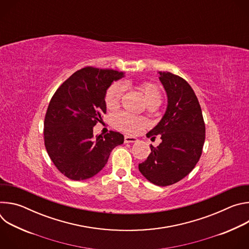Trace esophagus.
<instances>
[{
    "mask_svg": "<svg viewBox=\"0 0 249 249\" xmlns=\"http://www.w3.org/2000/svg\"><path fill=\"white\" fill-rule=\"evenodd\" d=\"M124 142H125L126 144H129V143H137L138 139H137L136 137H132V136H125Z\"/></svg>",
    "mask_w": 249,
    "mask_h": 249,
    "instance_id": "obj_1",
    "label": "esophagus"
}]
</instances>
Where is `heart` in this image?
Returning a JSON list of instances; mask_svg holds the SVG:
<instances>
[{
	"instance_id": "heart-1",
	"label": "heart",
	"mask_w": 249,
	"mask_h": 249,
	"mask_svg": "<svg viewBox=\"0 0 249 249\" xmlns=\"http://www.w3.org/2000/svg\"><path fill=\"white\" fill-rule=\"evenodd\" d=\"M141 89L143 91V94L148 104H160L161 92L158 86L152 83H144L141 86ZM123 90L124 88L120 84H113L107 89L105 94V103L108 108H115L119 104ZM115 123L120 130L127 133L135 134L145 126L146 122L141 117L134 116L126 112H121L116 116Z\"/></svg>"
}]
</instances>
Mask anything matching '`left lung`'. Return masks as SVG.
Instances as JSON below:
<instances>
[{
	"label": "left lung",
	"instance_id": "left-lung-1",
	"mask_svg": "<svg viewBox=\"0 0 249 249\" xmlns=\"http://www.w3.org/2000/svg\"><path fill=\"white\" fill-rule=\"evenodd\" d=\"M167 95L166 110L147 137L160 135L161 143L151 146L147 160L139 170L158 186L178 182L198 162L205 142V123L198 98L190 85L169 72H159Z\"/></svg>",
	"mask_w": 249,
	"mask_h": 249
}]
</instances>
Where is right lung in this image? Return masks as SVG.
Segmentation results:
<instances>
[{
    "instance_id": "right-lung-1",
    "label": "right lung",
    "mask_w": 249,
    "mask_h": 249,
    "mask_svg": "<svg viewBox=\"0 0 249 249\" xmlns=\"http://www.w3.org/2000/svg\"><path fill=\"white\" fill-rule=\"evenodd\" d=\"M123 72L86 67L66 80L51 98L44 120L47 153L61 173L85 180L107 163L111 151L124 143L119 132L93 136L106 112L105 94Z\"/></svg>"
}]
</instances>
